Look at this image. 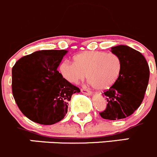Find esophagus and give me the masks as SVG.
Returning a JSON list of instances; mask_svg holds the SVG:
<instances>
[{
	"label": "esophagus",
	"instance_id": "esophagus-1",
	"mask_svg": "<svg viewBox=\"0 0 157 157\" xmlns=\"http://www.w3.org/2000/svg\"><path fill=\"white\" fill-rule=\"evenodd\" d=\"M81 91H82V93H83V94H88V95H91V94H92L91 91H88V90L85 89V88H82V89H81Z\"/></svg>",
	"mask_w": 157,
	"mask_h": 157
}]
</instances>
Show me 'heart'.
I'll return each mask as SVG.
<instances>
[{
    "label": "heart",
    "mask_w": 157,
    "mask_h": 157,
    "mask_svg": "<svg viewBox=\"0 0 157 157\" xmlns=\"http://www.w3.org/2000/svg\"><path fill=\"white\" fill-rule=\"evenodd\" d=\"M74 63L64 61L60 72L68 82L78 84L87 77L88 83L98 90H106L114 85L120 75L121 62L114 53L83 52L73 58Z\"/></svg>",
    "instance_id": "heart-1"
}]
</instances>
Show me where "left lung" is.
Returning a JSON list of instances; mask_svg holds the SVG:
<instances>
[{"label": "left lung", "mask_w": 157, "mask_h": 157, "mask_svg": "<svg viewBox=\"0 0 157 157\" xmlns=\"http://www.w3.org/2000/svg\"><path fill=\"white\" fill-rule=\"evenodd\" d=\"M111 51L120 58L121 70L114 85L102 94L108 104L100 115L107 120H120L131 115L142 103L150 69L144 56L130 46L119 45L111 47Z\"/></svg>", "instance_id": "1"}]
</instances>
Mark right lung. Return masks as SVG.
Masks as SVG:
<instances>
[{"label": "right lung", "mask_w": 157, "mask_h": 157, "mask_svg": "<svg viewBox=\"0 0 157 157\" xmlns=\"http://www.w3.org/2000/svg\"><path fill=\"white\" fill-rule=\"evenodd\" d=\"M68 50H40L20 59L12 69V91L21 112L36 123L51 125L67 114L80 89L57 70Z\"/></svg>", "instance_id": "obj_1"}]
</instances>
